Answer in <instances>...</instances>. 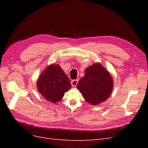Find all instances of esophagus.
Returning <instances> with one entry per match:
<instances>
[{"mask_svg": "<svg viewBox=\"0 0 148 148\" xmlns=\"http://www.w3.org/2000/svg\"><path fill=\"white\" fill-rule=\"evenodd\" d=\"M78 82V79H73V80H72V81L71 82V85H72V86L76 87V86H77Z\"/></svg>", "mask_w": 148, "mask_h": 148, "instance_id": "34e87169", "label": "esophagus"}]
</instances>
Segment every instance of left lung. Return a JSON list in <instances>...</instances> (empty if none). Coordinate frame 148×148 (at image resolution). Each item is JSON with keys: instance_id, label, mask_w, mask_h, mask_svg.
Listing matches in <instances>:
<instances>
[{"instance_id": "obj_1", "label": "left lung", "mask_w": 148, "mask_h": 148, "mask_svg": "<svg viewBox=\"0 0 148 148\" xmlns=\"http://www.w3.org/2000/svg\"><path fill=\"white\" fill-rule=\"evenodd\" d=\"M77 87L85 101L96 106L110 97L114 87L113 78L105 67L100 63H95L85 69L84 76Z\"/></svg>"}]
</instances>
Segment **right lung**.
<instances>
[{"mask_svg": "<svg viewBox=\"0 0 148 148\" xmlns=\"http://www.w3.org/2000/svg\"><path fill=\"white\" fill-rule=\"evenodd\" d=\"M71 88L70 81L58 64H51L40 75L37 89L44 99L56 103L63 98L65 92Z\"/></svg>", "mask_w": 148, "mask_h": 148, "instance_id": "1", "label": "right lung"}]
</instances>
